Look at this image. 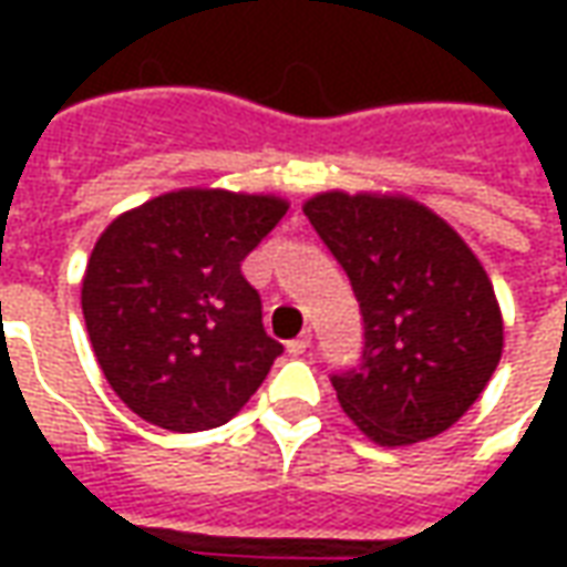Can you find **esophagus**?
<instances>
[{
  "instance_id": "34e87169",
  "label": "esophagus",
  "mask_w": 567,
  "mask_h": 567,
  "mask_svg": "<svg viewBox=\"0 0 567 567\" xmlns=\"http://www.w3.org/2000/svg\"><path fill=\"white\" fill-rule=\"evenodd\" d=\"M309 343H312V333L303 331L300 337H297V340H291V343H288V352H291V355H303V352L309 349Z\"/></svg>"
}]
</instances>
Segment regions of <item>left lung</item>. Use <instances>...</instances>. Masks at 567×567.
I'll list each match as a JSON object with an SVG mask.
<instances>
[{"label": "left lung", "instance_id": "1", "mask_svg": "<svg viewBox=\"0 0 567 567\" xmlns=\"http://www.w3.org/2000/svg\"><path fill=\"white\" fill-rule=\"evenodd\" d=\"M303 212L364 316L361 364L331 377L343 413L380 446L443 434L483 394L504 349L480 258L404 194L321 190Z\"/></svg>", "mask_w": 567, "mask_h": 567}]
</instances>
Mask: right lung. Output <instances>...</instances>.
<instances>
[{"mask_svg": "<svg viewBox=\"0 0 567 567\" xmlns=\"http://www.w3.org/2000/svg\"><path fill=\"white\" fill-rule=\"evenodd\" d=\"M288 212L276 194L178 187L121 212L81 279V312L109 385L145 422L218 427L267 380L282 343L239 264Z\"/></svg>", "mask_w": 567, "mask_h": 567, "instance_id": "1", "label": "right lung"}]
</instances>
